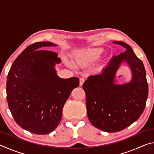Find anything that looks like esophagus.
I'll return each mask as SVG.
<instances>
[{
	"label": "esophagus",
	"mask_w": 154,
	"mask_h": 154,
	"mask_svg": "<svg viewBox=\"0 0 154 154\" xmlns=\"http://www.w3.org/2000/svg\"><path fill=\"white\" fill-rule=\"evenodd\" d=\"M85 82V79L83 77H81L79 79V85L80 86H82V85L83 84V83Z\"/></svg>",
	"instance_id": "34e87169"
}]
</instances>
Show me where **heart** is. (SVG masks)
I'll list each match as a JSON object with an SVG mask.
<instances>
[{"label": "heart", "instance_id": "heart-1", "mask_svg": "<svg viewBox=\"0 0 154 154\" xmlns=\"http://www.w3.org/2000/svg\"><path fill=\"white\" fill-rule=\"evenodd\" d=\"M103 52V49L101 48H89L79 51L75 54L72 57V60L75 64L78 66H87L97 60Z\"/></svg>", "mask_w": 154, "mask_h": 154}]
</instances>
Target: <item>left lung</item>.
I'll list each match as a JSON object with an SVG mask.
<instances>
[{
	"instance_id": "left-lung-1",
	"label": "left lung",
	"mask_w": 154,
	"mask_h": 154,
	"mask_svg": "<svg viewBox=\"0 0 154 154\" xmlns=\"http://www.w3.org/2000/svg\"><path fill=\"white\" fill-rule=\"evenodd\" d=\"M113 43L126 50L114 56L100 74L91 75L83 83L89 120L103 131L115 132L125 129L141 116L148 96V83L143 62L132 49L122 41ZM131 69L133 79L122 85L115 83L114 76L122 62Z\"/></svg>"
}]
</instances>
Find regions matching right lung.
<instances>
[{
	"label": "right lung",
	"instance_id": "obj_1",
	"mask_svg": "<svg viewBox=\"0 0 154 154\" xmlns=\"http://www.w3.org/2000/svg\"><path fill=\"white\" fill-rule=\"evenodd\" d=\"M57 45L36 42L15 60L7 76V100L15 121L23 129L47 134L60 124L64 103L79 85L78 77L62 79L54 69L61 60L55 52L42 49Z\"/></svg>",
	"mask_w": 154,
	"mask_h": 154
}]
</instances>
